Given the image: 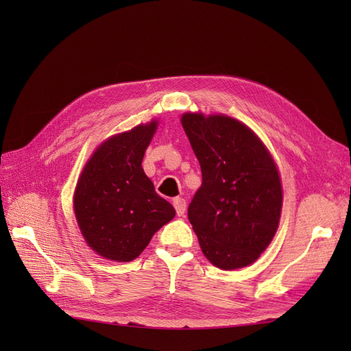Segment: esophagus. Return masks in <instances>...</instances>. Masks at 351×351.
I'll return each mask as SVG.
<instances>
[{"mask_svg": "<svg viewBox=\"0 0 351 351\" xmlns=\"http://www.w3.org/2000/svg\"><path fill=\"white\" fill-rule=\"evenodd\" d=\"M173 205H174V208H176L177 215H178V217H183L184 212H186V206H187L186 200H184L183 197H176V199L173 200Z\"/></svg>", "mask_w": 351, "mask_h": 351, "instance_id": "esophagus-1", "label": "esophagus"}]
</instances>
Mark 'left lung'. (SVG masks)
<instances>
[{"label":"left lung","mask_w":351,"mask_h":351,"mask_svg":"<svg viewBox=\"0 0 351 351\" xmlns=\"http://www.w3.org/2000/svg\"><path fill=\"white\" fill-rule=\"evenodd\" d=\"M202 169L187 209L205 256L221 269L256 261L278 228L282 190L271 155L254 133L226 115L182 117Z\"/></svg>","instance_id":"obj_1"}]
</instances>
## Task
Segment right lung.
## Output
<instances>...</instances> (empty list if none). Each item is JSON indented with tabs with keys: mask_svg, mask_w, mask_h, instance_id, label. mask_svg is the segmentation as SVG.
Instances as JSON below:
<instances>
[{
	"mask_svg": "<svg viewBox=\"0 0 351 351\" xmlns=\"http://www.w3.org/2000/svg\"><path fill=\"white\" fill-rule=\"evenodd\" d=\"M156 125L141 124L105 141L79 178L74 214L84 240L102 258L133 261L176 215L142 168Z\"/></svg>",
	"mask_w": 351,
	"mask_h": 351,
	"instance_id": "obj_1",
	"label": "right lung"
}]
</instances>
